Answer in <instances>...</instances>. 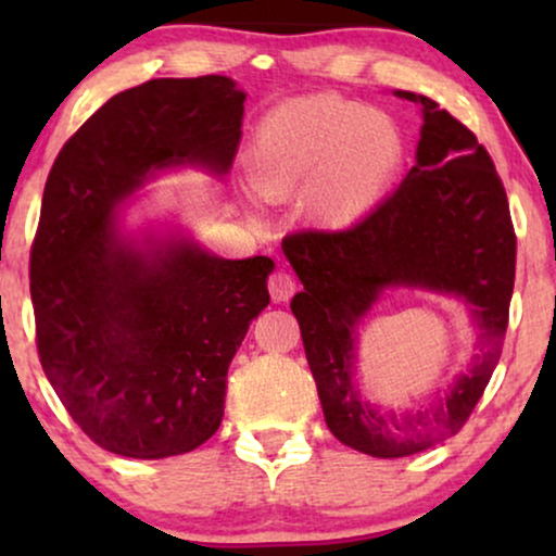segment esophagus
<instances>
[{"label": "esophagus", "instance_id": "1", "mask_svg": "<svg viewBox=\"0 0 556 556\" xmlns=\"http://www.w3.org/2000/svg\"><path fill=\"white\" fill-rule=\"evenodd\" d=\"M295 288H299V283H295V278L291 276V273L286 270H278L273 273L270 280H268V291H270V299L273 301H288L291 295L295 293Z\"/></svg>", "mask_w": 556, "mask_h": 556}]
</instances>
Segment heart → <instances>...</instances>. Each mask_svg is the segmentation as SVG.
Returning a JSON list of instances; mask_svg holds the SVG:
<instances>
[{"label":"heart","mask_w":556,"mask_h":556,"mask_svg":"<svg viewBox=\"0 0 556 556\" xmlns=\"http://www.w3.org/2000/svg\"><path fill=\"white\" fill-rule=\"evenodd\" d=\"M405 162L394 121L339 96L295 98L273 109L248 151L250 185L265 200L301 194V210L326 230L369 217L392 192Z\"/></svg>","instance_id":"b5f03b06"}]
</instances>
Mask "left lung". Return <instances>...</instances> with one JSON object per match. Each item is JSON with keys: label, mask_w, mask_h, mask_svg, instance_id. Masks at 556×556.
<instances>
[{"label": "left lung", "mask_w": 556, "mask_h": 556, "mask_svg": "<svg viewBox=\"0 0 556 556\" xmlns=\"http://www.w3.org/2000/svg\"><path fill=\"white\" fill-rule=\"evenodd\" d=\"M415 166L352 230L288 235L283 253L303 291L293 295L303 349L333 438L371 458H405L453 438L496 369L514 293L516 235L506 189L473 131L430 98ZM387 287L455 294L479 329L469 369L420 408L384 410L358 392V324Z\"/></svg>", "instance_id": "obj_1"}]
</instances>
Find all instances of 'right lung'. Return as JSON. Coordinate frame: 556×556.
<instances>
[{
    "label": "right lung",
    "instance_id": "add662e5",
    "mask_svg": "<svg viewBox=\"0 0 556 556\" xmlns=\"http://www.w3.org/2000/svg\"><path fill=\"white\" fill-rule=\"evenodd\" d=\"M242 103L225 75L141 83L67 139L45 181L29 253L37 352L80 430L124 458H169L215 435L232 356L270 303V257L124 232L118 210L164 169L225 177Z\"/></svg>",
    "mask_w": 556,
    "mask_h": 556
}]
</instances>
